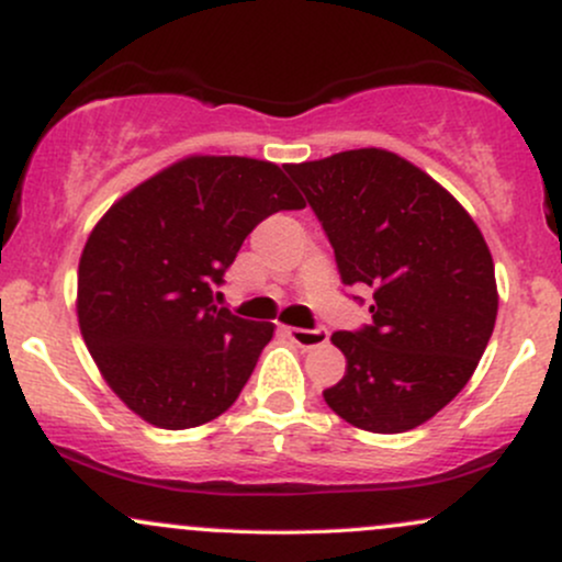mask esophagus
Wrapping results in <instances>:
<instances>
[{
	"label": "esophagus",
	"mask_w": 562,
	"mask_h": 562,
	"mask_svg": "<svg viewBox=\"0 0 562 562\" xmlns=\"http://www.w3.org/2000/svg\"><path fill=\"white\" fill-rule=\"evenodd\" d=\"M285 335L301 348H317L327 344V330L317 327V330H303V327H285Z\"/></svg>",
	"instance_id": "obj_1"
}]
</instances>
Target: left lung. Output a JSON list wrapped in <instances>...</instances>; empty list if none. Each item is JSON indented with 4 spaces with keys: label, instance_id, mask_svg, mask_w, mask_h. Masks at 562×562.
<instances>
[{
    "label": "left lung",
    "instance_id": "1",
    "mask_svg": "<svg viewBox=\"0 0 562 562\" xmlns=\"http://www.w3.org/2000/svg\"><path fill=\"white\" fill-rule=\"evenodd\" d=\"M330 237L346 285L372 288V325L333 333L346 375L322 396L370 434L428 423L473 378L494 333L492 250L447 187L383 150L285 166Z\"/></svg>",
    "mask_w": 562,
    "mask_h": 562
}]
</instances>
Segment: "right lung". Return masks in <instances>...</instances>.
Listing matches in <instances>:
<instances>
[{"mask_svg":"<svg viewBox=\"0 0 562 562\" xmlns=\"http://www.w3.org/2000/svg\"><path fill=\"white\" fill-rule=\"evenodd\" d=\"M303 205L277 164L198 153L102 214L81 250L76 314L97 370L134 415L184 430L235 404L274 325L216 306L214 285L261 218Z\"/></svg>","mask_w":562,"mask_h":562,"instance_id":"1","label":"right lung"}]
</instances>
